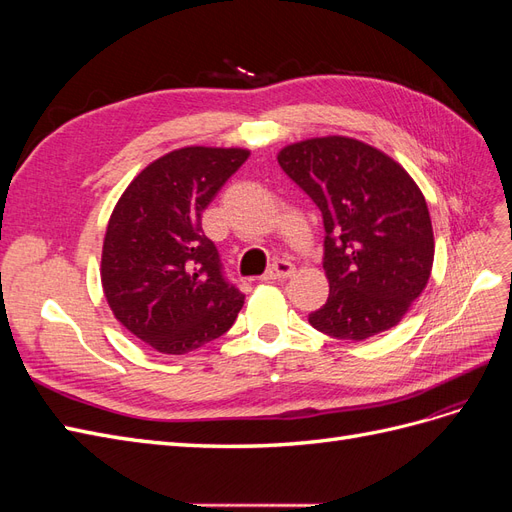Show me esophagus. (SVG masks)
Instances as JSON below:
<instances>
[{
    "mask_svg": "<svg viewBox=\"0 0 512 512\" xmlns=\"http://www.w3.org/2000/svg\"><path fill=\"white\" fill-rule=\"evenodd\" d=\"M294 273V265L288 260H275L273 265L267 269L265 273V280L271 282V280H286V277H290Z\"/></svg>",
    "mask_w": 512,
    "mask_h": 512,
    "instance_id": "obj_1",
    "label": "esophagus"
}]
</instances>
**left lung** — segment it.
Returning <instances> with one entry per match:
<instances>
[{"instance_id": "left-lung-1", "label": "left lung", "mask_w": 512, "mask_h": 512, "mask_svg": "<svg viewBox=\"0 0 512 512\" xmlns=\"http://www.w3.org/2000/svg\"><path fill=\"white\" fill-rule=\"evenodd\" d=\"M277 162L322 213L329 299L309 324L350 342L395 327L433 265L431 218L418 185L386 153L348 136L288 145Z\"/></svg>"}]
</instances>
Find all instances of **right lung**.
I'll list each match as a JSON object with an SVG mask.
<instances>
[{
    "label": "right lung",
    "instance_id": "1",
    "mask_svg": "<svg viewBox=\"0 0 512 512\" xmlns=\"http://www.w3.org/2000/svg\"><path fill=\"white\" fill-rule=\"evenodd\" d=\"M250 156L185 147L151 162L108 220L102 288L115 318L162 354H185L224 335L245 294L226 280L203 211Z\"/></svg>",
    "mask_w": 512,
    "mask_h": 512
}]
</instances>
